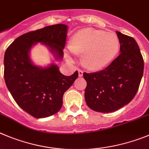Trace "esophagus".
Listing matches in <instances>:
<instances>
[{
    "instance_id": "34e87169",
    "label": "esophagus",
    "mask_w": 149,
    "mask_h": 149,
    "mask_svg": "<svg viewBox=\"0 0 149 149\" xmlns=\"http://www.w3.org/2000/svg\"><path fill=\"white\" fill-rule=\"evenodd\" d=\"M78 75L79 77H82L84 75V71L81 70V69H78Z\"/></svg>"
}]
</instances>
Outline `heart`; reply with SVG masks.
Returning <instances> with one entry per match:
<instances>
[{
    "label": "heart",
    "instance_id": "obj_1",
    "mask_svg": "<svg viewBox=\"0 0 149 149\" xmlns=\"http://www.w3.org/2000/svg\"><path fill=\"white\" fill-rule=\"evenodd\" d=\"M119 47L115 34L88 28L74 35L69 50L73 54H84L83 63L88 69L98 70L114 60Z\"/></svg>",
    "mask_w": 149,
    "mask_h": 149
}]
</instances>
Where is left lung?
I'll use <instances>...</instances> for the list:
<instances>
[{"instance_id":"obj_1","label":"left lung","mask_w":149,"mask_h":149,"mask_svg":"<svg viewBox=\"0 0 149 149\" xmlns=\"http://www.w3.org/2000/svg\"><path fill=\"white\" fill-rule=\"evenodd\" d=\"M116 33L120 54L106 69L84 73L87 83L86 103L95 111L114 112L130 103L143 77L144 61L136 40L120 32Z\"/></svg>"}]
</instances>
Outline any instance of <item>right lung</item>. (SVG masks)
Instances as JSON below:
<instances>
[{"instance_id": "right-lung-1", "label": "right lung", "mask_w": 149, "mask_h": 149, "mask_svg": "<svg viewBox=\"0 0 149 149\" xmlns=\"http://www.w3.org/2000/svg\"><path fill=\"white\" fill-rule=\"evenodd\" d=\"M66 33L67 26L64 24L29 32L16 38L4 54V80L9 92L23 110L36 118L60 111L64 92L77 78L78 72L65 76L54 64L44 69L36 66L30 61V49L35 43H43L61 59Z\"/></svg>"}]
</instances>
